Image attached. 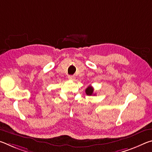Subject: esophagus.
I'll use <instances>...</instances> for the list:
<instances>
[{
	"instance_id": "1",
	"label": "esophagus",
	"mask_w": 152,
	"mask_h": 152,
	"mask_svg": "<svg viewBox=\"0 0 152 152\" xmlns=\"http://www.w3.org/2000/svg\"><path fill=\"white\" fill-rule=\"evenodd\" d=\"M68 78L69 80H75V77H74V76H72V75L68 76Z\"/></svg>"
}]
</instances>
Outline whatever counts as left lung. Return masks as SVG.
<instances>
[{
	"label": "left lung",
	"instance_id": "8db88e82",
	"mask_svg": "<svg viewBox=\"0 0 152 152\" xmlns=\"http://www.w3.org/2000/svg\"><path fill=\"white\" fill-rule=\"evenodd\" d=\"M86 94L88 96H91V95H95V94H94V88L93 87L91 86H88V88L86 89Z\"/></svg>",
	"mask_w": 152,
	"mask_h": 152
}]
</instances>
